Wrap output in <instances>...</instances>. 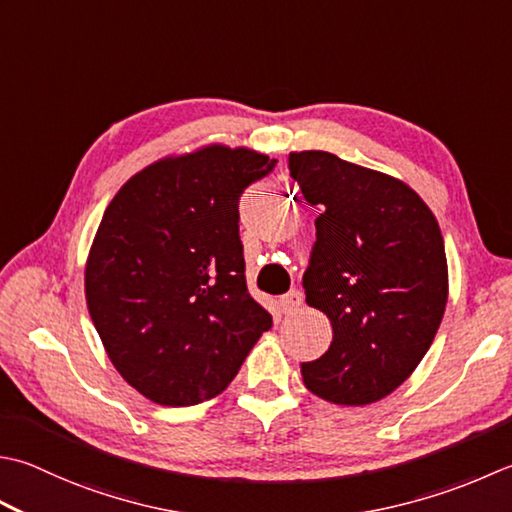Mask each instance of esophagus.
Masks as SVG:
<instances>
[{"instance_id":"esophagus-1","label":"esophagus","mask_w":512,"mask_h":512,"mask_svg":"<svg viewBox=\"0 0 512 512\" xmlns=\"http://www.w3.org/2000/svg\"><path fill=\"white\" fill-rule=\"evenodd\" d=\"M302 304H304V295L299 293V290H290V293H286L284 297H279V306H282L286 315L295 313V310Z\"/></svg>"}]
</instances>
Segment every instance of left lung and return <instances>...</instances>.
Returning a JSON list of instances; mask_svg holds the SVG:
<instances>
[{
  "label": "left lung",
  "mask_w": 512,
  "mask_h": 512,
  "mask_svg": "<svg viewBox=\"0 0 512 512\" xmlns=\"http://www.w3.org/2000/svg\"><path fill=\"white\" fill-rule=\"evenodd\" d=\"M288 168L322 210L304 288L306 304L333 326L326 353L302 364L304 384L333 404L379 402L413 375L442 324V230L402 179L326 150L290 153Z\"/></svg>",
  "instance_id": "8db88e82"
}]
</instances>
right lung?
Wrapping results in <instances>:
<instances>
[{"label": "right lung", "mask_w": 512, "mask_h": 512, "mask_svg": "<svg viewBox=\"0 0 512 512\" xmlns=\"http://www.w3.org/2000/svg\"><path fill=\"white\" fill-rule=\"evenodd\" d=\"M210 144L119 188L90 246L86 304L126 382L159 406H195L233 382L273 317L250 297L239 197L275 168Z\"/></svg>", "instance_id": "1"}]
</instances>
